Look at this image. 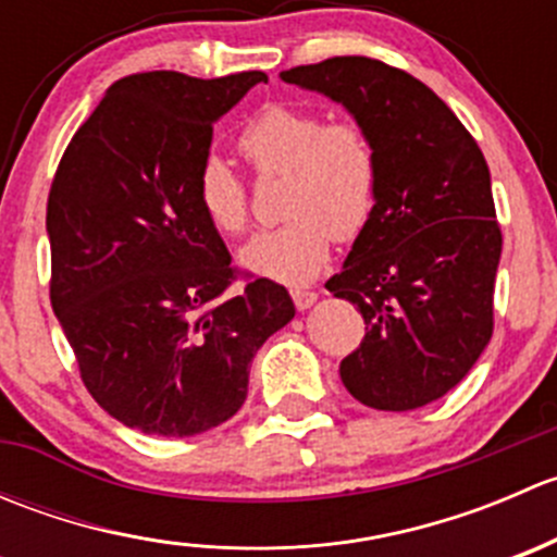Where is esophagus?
<instances>
[{"label": "esophagus", "mask_w": 557, "mask_h": 557, "mask_svg": "<svg viewBox=\"0 0 557 557\" xmlns=\"http://www.w3.org/2000/svg\"><path fill=\"white\" fill-rule=\"evenodd\" d=\"M290 296H294V305H296V310H299V312L310 310L314 301H318V290L294 288V290H290Z\"/></svg>", "instance_id": "1"}]
</instances>
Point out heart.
I'll list each match as a JSON object with an SVG mask.
<instances>
[{
    "instance_id": "b5f03b06",
    "label": "heart",
    "mask_w": 557,
    "mask_h": 557,
    "mask_svg": "<svg viewBox=\"0 0 557 557\" xmlns=\"http://www.w3.org/2000/svg\"><path fill=\"white\" fill-rule=\"evenodd\" d=\"M237 148L261 180L285 174L280 212L285 223L243 250V263L277 283H310L329 263L331 245L352 243L377 210L380 153L374 137L352 117L325 123L310 107L274 102L239 128ZM196 201L207 223L226 237L250 228L245 177L221 156L196 172Z\"/></svg>"
}]
</instances>
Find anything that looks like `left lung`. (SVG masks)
Wrapping results in <instances>:
<instances>
[{"label": "left lung", "instance_id": "obj_1", "mask_svg": "<svg viewBox=\"0 0 557 557\" xmlns=\"http://www.w3.org/2000/svg\"><path fill=\"white\" fill-rule=\"evenodd\" d=\"M280 77L345 104L380 153L372 223L325 283L367 323L342 383L372 409L425 407L493 336L502 226L485 156L425 83L385 61L334 55Z\"/></svg>", "mask_w": 557, "mask_h": 557}]
</instances>
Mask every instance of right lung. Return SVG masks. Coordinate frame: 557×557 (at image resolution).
<instances>
[{
  "mask_svg": "<svg viewBox=\"0 0 557 557\" xmlns=\"http://www.w3.org/2000/svg\"><path fill=\"white\" fill-rule=\"evenodd\" d=\"M256 83L267 75L121 77L50 183V305L94 401L143 434L234 418L252 356L296 314L283 285L234 267L196 201L212 123Z\"/></svg>",
  "mask_w": 557,
  "mask_h": 557,
  "instance_id": "obj_1",
  "label": "right lung"
}]
</instances>
